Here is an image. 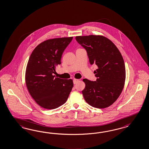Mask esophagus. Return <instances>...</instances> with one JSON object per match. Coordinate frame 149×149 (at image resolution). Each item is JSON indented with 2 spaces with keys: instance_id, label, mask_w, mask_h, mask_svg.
Wrapping results in <instances>:
<instances>
[{
  "instance_id": "1",
  "label": "esophagus",
  "mask_w": 149,
  "mask_h": 149,
  "mask_svg": "<svg viewBox=\"0 0 149 149\" xmlns=\"http://www.w3.org/2000/svg\"><path fill=\"white\" fill-rule=\"evenodd\" d=\"M73 84H76V83H77L79 81V80H78V79H73Z\"/></svg>"
}]
</instances>
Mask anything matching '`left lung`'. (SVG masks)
<instances>
[{"mask_svg": "<svg viewBox=\"0 0 149 149\" xmlns=\"http://www.w3.org/2000/svg\"><path fill=\"white\" fill-rule=\"evenodd\" d=\"M83 47L91 65L96 64V81L84 79L82 94L85 101L97 108L110 106L119 97L123 88L126 70L123 58L110 40L100 35L76 36Z\"/></svg>", "mask_w": 149, "mask_h": 149, "instance_id": "left-lung-1", "label": "left lung"}]
</instances>
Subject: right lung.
Wrapping results in <instances>:
<instances>
[{
    "label": "right lung",
    "instance_id": "obj_1",
    "mask_svg": "<svg viewBox=\"0 0 149 149\" xmlns=\"http://www.w3.org/2000/svg\"><path fill=\"white\" fill-rule=\"evenodd\" d=\"M73 37L47 40L39 44L30 55L26 72L27 89L40 106L53 109L67 101L73 83L72 79L55 77L56 66Z\"/></svg>",
    "mask_w": 149,
    "mask_h": 149
}]
</instances>
